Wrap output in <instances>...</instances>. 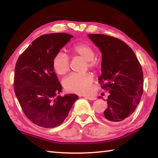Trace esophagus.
Here are the masks:
<instances>
[{"label": "esophagus", "instance_id": "34e87169", "mask_svg": "<svg viewBox=\"0 0 158 158\" xmlns=\"http://www.w3.org/2000/svg\"><path fill=\"white\" fill-rule=\"evenodd\" d=\"M85 98L87 99V100H95L96 99V98L92 97V96H85Z\"/></svg>", "mask_w": 158, "mask_h": 158}]
</instances>
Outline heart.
<instances>
[{
  "label": "heart",
  "mask_w": 158,
  "mask_h": 158,
  "mask_svg": "<svg viewBox=\"0 0 158 158\" xmlns=\"http://www.w3.org/2000/svg\"><path fill=\"white\" fill-rule=\"evenodd\" d=\"M74 54L78 55L87 61L88 66L94 68L98 65V61L95 56V51L90 44L79 43L74 45L72 49ZM52 66L54 71L58 75H64L69 69V61L68 56L60 52L53 58ZM93 77L89 73L77 74L73 73L64 79L63 86L69 92L79 93H89L91 89Z\"/></svg>",
  "instance_id": "heart-1"
}]
</instances>
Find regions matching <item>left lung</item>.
Instances as JSON below:
<instances>
[{
	"label": "left lung",
	"instance_id": "obj_1",
	"mask_svg": "<svg viewBox=\"0 0 158 158\" xmlns=\"http://www.w3.org/2000/svg\"><path fill=\"white\" fill-rule=\"evenodd\" d=\"M88 36L102 53L99 82L106 81L102 87L109 93L102 118L113 124L124 122L137 109L143 94L141 66L132 49L121 40L102 34Z\"/></svg>",
	"mask_w": 158,
	"mask_h": 158
}]
</instances>
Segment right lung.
I'll use <instances>...</instances> for the list:
<instances>
[{"instance_id":"1","label":"right lung","mask_w":158,"mask_h":158,"mask_svg":"<svg viewBox=\"0 0 158 158\" xmlns=\"http://www.w3.org/2000/svg\"><path fill=\"white\" fill-rule=\"evenodd\" d=\"M73 37L64 33L42 35L21 53L16 63V96L26 116L38 126L60 125L79 98L75 94L56 98L62 86L52 66L53 58Z\"/></svg>"}]
</instances>
